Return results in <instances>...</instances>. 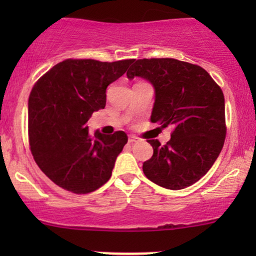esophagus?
<instances>
[{
    "instance_id": "esophagus-1",
    "label": "esophagus",
    "mask_w": 256,
    "mask_h": 256,
    "mask_svg": "<svg viewBox=\"0 0 256 256\" xmlns=\"http://www.w3.org/2000/svg\"><path fill=\"white\" fill-rule=\"evenodd\" d=\"M138 140H140V138L136 137V136H134V134L128 137V142H130V143H136V142H138Z\"/></svg>"
}]
</instances>
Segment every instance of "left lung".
<instances>
[{"label":"left lung","instance_id":"obj_1","mask_svg":"<svg viewBox=\"0 0 256 256\" xmlns=\"http://www.w3.org/2000/svg\"><path fill=\"white\" fill-rule=\"evenodd\" d=\"M126 76L152 83L155 102L150 122L162 128L173 126L165 146L148 140L154 152L143 164L146 177L171 190L196 183L224 146L225 100L220 86L202 67L176 58L134 60Z\"/></svg>","mask_w":256,"mask_h":256}]
</instances>
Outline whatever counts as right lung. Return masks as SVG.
Listing matches in <instances>:
<instances>
[{
  "mask_svg": "<svg viewBox=\"0 0 256 256\" xmlns=\"http://www.w3.org/2000/svg\"><path fill=\"white\" fill-rule=\"evenodd\" d=\"M67 58L32 88L28 98V142L34 161L55 184L74 194L95 192L110 178L128 134L94 136L86 126L106 106V89L134 62Z\"/></svg>",
  "mask_w": 256,
  "mask_h": 256,
  "instance_id": "add662e5",
  "label": "right lung"
}]
</instances>
